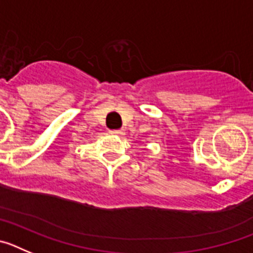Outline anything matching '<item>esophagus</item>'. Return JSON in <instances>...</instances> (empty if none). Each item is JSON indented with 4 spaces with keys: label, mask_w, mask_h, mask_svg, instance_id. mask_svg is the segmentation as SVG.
<instances>
[{
    "label": "esophagus",
    "mask_w": 253,
    "mask_h": 253,
    "mask_svg": "<svg viewBox=\"0 0 253 253\" xmlns=\"http://www.w3.org/2000/svg\"><path fill=\"white\" fill-rule=\"evenodd\" d=\"M110 133L114 134V135H123V134H124V130H122V129H118V130H111Z\"/></svg>",
    "instance_id": "34e87169"
}]
</instances>
